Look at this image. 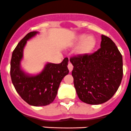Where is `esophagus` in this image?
Listing matches in <instances>:
<instances>
[{"label":"esophagus","instance_id":"esophagus-1","mask_svg":"<svg viewBox=\"0 0 131 131\" xmlns=\"http://www.w3.org/2000/svg\"><path fill=\"white\" fill-rule=\"evenodd\" d=\"M68 69H69L70 72H71L72 71V69H73V66H72V64L71 62H69V64H68Z\"/></svg>","mask_w":131,"mask_h":131}]
</instances>
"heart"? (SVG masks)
<instances>
[{
  "mask_svg": "<svg viewBox=\"0 0 131 131\" xmlns=\"http://www.w3.org/2000/svg\"><path fill=\"white\" fill-rule=\"evenodd\" d=\"M96 40L93 36H87L85 34H81L75 37L72 46L79 45L75 50L76 55L79 57H86L89 55L96 47Z\"/></svg>",
  "mask_w": 131,
  "mask_h": 131,
  "instance_id": "b5f03b06",
  "label": "heart"
}]
</instances>
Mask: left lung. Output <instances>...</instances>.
Instances as JSON below:
<instances>
[{
    "label": "left lung",
    "instance_id": "left-lung-1",
    "mask_svg": "<svg viewBox=\"0 0 131 131\" xmlns=\"http://www.w3.org/2000/svg\"><path fill=\"white\" fill-rule=\"evenodd\" d=\"M76 92L81 101L100 105L111 99L123 79V57L115 42L101 35V48L93 54L70 59Z\"/></svg>",
    "mask_w": 131,
    "mask_h": 131
}]
</instances>
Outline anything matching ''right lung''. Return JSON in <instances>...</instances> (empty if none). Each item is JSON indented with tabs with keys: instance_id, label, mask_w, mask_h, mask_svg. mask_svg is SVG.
<instances>
[{
	"instance_id": "obj_1",
	"label": "right lung",
	"mask_w": 131,
	"mask_h": 131,
	"mask_svg": "<svg viewBox=\"0 0 131 131\" xmlns=\"http://www.w3.org/2000/svg\"><path fill=\"white\" fill-rule=\"evenodd\" d=\"M39 34L30 32L19 42L14 50L10 61V77L16 92L25 102L35 106H46L57 96L60 82L69 71L68 58L59 64L47 62L40 72L30 74L21 66L24 49L27 41Z\"/></svg>"
}]
</instances>
